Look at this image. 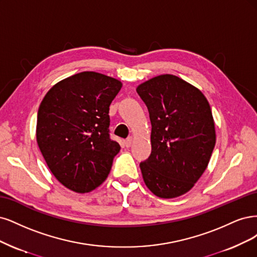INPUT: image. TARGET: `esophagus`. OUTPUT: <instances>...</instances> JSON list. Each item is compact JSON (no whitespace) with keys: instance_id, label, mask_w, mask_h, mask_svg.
<instances>
[{"instance_id":"obj_1","label":"esophagus","mask_w":257,"mask_h":257,"mask_svg":"<svg viewBox=\"0 0 257 257\" xmlns=\"http://www.w3.org/2000/svg\"><path fill=\"white\" fill-rule=\"evenodd\" d=\"M132 143H134V138H132V137H129V138H127V139H126V141H125V145H126V147H130V146L132 145Z\"/></svg>"}]
</instances>
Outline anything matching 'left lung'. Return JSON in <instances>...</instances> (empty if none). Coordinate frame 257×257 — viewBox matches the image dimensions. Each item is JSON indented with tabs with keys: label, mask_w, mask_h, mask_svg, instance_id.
<instances>
[{
	"label": "left lung",
	"mask_w": 257,
	"mask_h": 257,
	"mask_svg": "<svg viewBox=\"0 0 257 257\" xmlns=\"http://www.w3.org/2000/svg\"><path fill=\"white\" fill-rule=\"evenodd\" d=\"M152 122V154L140 163L144 183L162 198L183 195L202 176L216 144L210 105L200 89L173 74L138 86Z\"/></svg>",
	"instance_id": "obj_1"
}]
</instances>
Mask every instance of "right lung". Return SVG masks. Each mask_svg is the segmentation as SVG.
I'll list each match as a JSON object with an SVG mask.
<instances>
[{
    "instance_id": "1",
    "label": "right lung",
    "mask_w": 257,
    "mask_h": 257,
    "mask_svg": "<svg viewBox=\"0 0 257 257\" xmlns=\"http://www.w3.org/2000/svg\"><path fill=\"white\" fill-rule=\"evenodd\" d=\"M121 83L83 71L56 83L37 113L39 150L60 183L85 193L100 186L120 150L110 138L109 110Z\"/></svg>"
}]
</instances>
